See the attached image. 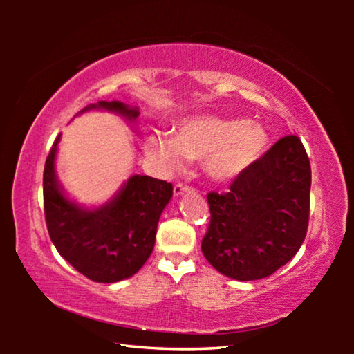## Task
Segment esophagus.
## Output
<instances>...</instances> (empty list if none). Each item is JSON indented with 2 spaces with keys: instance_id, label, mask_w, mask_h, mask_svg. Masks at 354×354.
Instances as JSON below:
<instances>
[{
  "instance_id": "34e87169",
  "label": "esophagus",
  "mask_w": 354,
  "mask_h": 354,
  "mask_svg": "<svg viewBox=\"0 0 354 354\" xmlns=\"http://www.w3.org/2000/svg\"><path fill=\"white\" fill-rule=\"evenodd\" d=\"M187 192H190V187H187V185L184 184H176L175 187H173V195L175 196H181L184 194H187Z\"/></svg>"
}]
</instances>
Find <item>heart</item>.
<instances>
[{"instance_id":"obj_1","label":"heart","mask_w":354,"mask_h":354,"mask_svg":"<svg viewBox=\"0 0 354 354\" xmlns=\"http://www.w3.org/2000/svg\"><path fill=\"white\" fill-rule=\"evenodd\" d=\"M266 145L267 133L259 123L201 117L185 120L173 137L151 136L147 149L170 169H179L184 159H205L209 176L230 183L256 162Z\"/></svg>"}]
</instances>
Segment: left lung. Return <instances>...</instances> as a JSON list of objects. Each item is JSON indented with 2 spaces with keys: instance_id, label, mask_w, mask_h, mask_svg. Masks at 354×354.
Masks as SVG:
<instances>
[{
  "instance_id": "1",
  "label": "left lung",
  "mask_w": 354,
  "mask_h": 354,
  "mask_svg": "<svg viewBox=\"0 0 354 354\" xmlns=\"http://www.w3.org/2000/svg\"><path fill=\"white\" fill-rule=\"evenodd\" d=\"M310 164L301 140H278L226 194L207 195L211 223L201 242L225 277L254 281L286 266L306 237Z\"/></svg>"
}]
</instances>
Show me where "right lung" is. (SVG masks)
Segmentation results:
<instances>
[{"label":"right lung","mask_w":354,"mask_h":354,"mask_svg":"<svg viewBox=\"0 0 354 354\" xmlns=\"http://www.w3.org/2000/svg\"><path fill=\"white\" fill-rule=\"evenodd\" d=\"M106 111L137 131L140 111L123 101H98L81 113ZM61 134L53 143L44 171V206L48 232L56 250L73 268L97 283H118L136 274L153 253L160 214L173 196L171 184L133 175L109 200L84 206L65 192L56 171Z\"/></svg>","instance_id":"right-lung-1"}]
</instances>
